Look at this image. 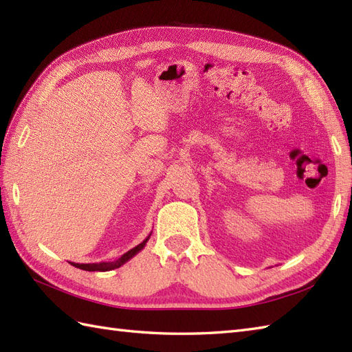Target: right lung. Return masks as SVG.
Returning <instances> with one entry per match:
<instances>
[{
  "instance_id": "1",
  "label": "right lung",
  "mask_w": 352,
  "mask_h": 352,
  "mask_svg": "<svg viewBox=\"0 0 352 352\" xmlns=\"http://www.w3.org/2000/svg\"><path fill=\"white\" fill-rule=\"evenodd\" d=\"M149 236H151V234H149ZM149 236L145 239L144 242L139 243L138 246H134L133 250H130L129 252H125L124 256L119 257L116 261H101V263H71V265L78 267V269H83V271H89V272H95V271L106 272V271H111V269H116V267H119V266H122V265L126 263V261H129L130 258H133L134 256H136V254H138L139 251L144 250L146 242H148Z\"/></svg>"
}]
</instances>
